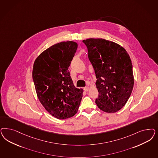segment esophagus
I'll return each mask as SVG.
<instances>
[{
  "label": "esophagus",
  "instance_id": "1",
  "mask_svg": "<svg viewBox=\"0 0 158 158\" xmlns=\"http://www.w3.org/2000/svg\"><path fill=\"white\" fill-rule=\"evenodd\" d=\"M89 89V88L88 87H85L84 88V90L85 92L88 91Z\"/></svg>",
  "mask_w": 158,
  "mask_h": 158
}]
</instances>
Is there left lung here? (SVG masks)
Wrapping results in <instances>:
<instances>
[{"instance_id": "left-lung-1", "label": "left lung", "mask_w": 158, "mask_h": 158, "mask_svg": "<svg viewBox=\"0 0 158 158\" xmlns=\"http://www.w3.org/2000/svg\"><path fill=\"white\" fill-rule=\"evenodd\" d=\"M82 42L97 78L99 95L95 103L103 112H117L126 105L133 89L130 57L124 48L112 41L89 38Z\"/></svg>"}]
</instances>
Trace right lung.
<instances>
[{
  "label": "right lung",
  "mask_w": 158,
  "mask_h": 158,
  "mask_svg": "<svg viewBox=\"0 0 158 158\" xmlns=\"http://www.w3.org/2000/svg\"><path fill=\"white\" fill-rule=\"evenodd\" d=\"M78 45L61 42L49 47L34 63L32 78L36 92L46 111L58 119L74 116L82 97V89L74 87L68 70Z\"/></svg>",
  "instance_id": "add662e5"
}]
</instances>
